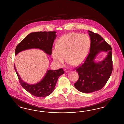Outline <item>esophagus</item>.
Here are the masks:
<instances>
[{
	"label": "esophagus",
	"mask_w": 124,
	"mask_h": 124,
	"mask_svg": "<svg viewBox=\"0 0 124 124\" xmlns=\"http://www.w3.org/2000/svg\"><path fill=\"white\" fill-rule=\"evenodd\" d=\"M65 72H66V73H68V72H69L70 71L69 70H65Z\"/></svg>",
	"instance_id": "34e87169"
}]
</instances>
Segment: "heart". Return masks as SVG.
<instances>
[{"label": "heart", "instance_id": "heart-1", "mask_svg": "<svg viewBox=\"0 0 124 124\" xmlns=\"http://www.w3.org/2000/svg\"><path fill=\"white\" fill-rule=\"evenodd\" d=\"M91 46V40L86 34L74 32L63 36L51 50L52 57L56 64L61 66L65 57L68 65L78 66L85 59Z\"/></svg>", "mask_w": 124, "mask_h": 124}]
</instances>
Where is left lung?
<instances>
[{
	"label": "left lung",
	"mask_w": 124,
	"mask_h": 124,
	"mask_svg": "<svg viewBox=\"0 0 124 124\" xmlns=\"http://www.w3.org/2000/svg\"><path fill=\"white\" fill-rule=\"evenodd\" d=\"M88 31L91 39L90 53L84 63L76 70L79 78L74 84L76 89L83 93H93L102 88L112 71V47L100 35ZM101 52H106L107 56L102 61L96 62L94 59Z\"/></svg>",
	"instance_id": "obj_1"
}]
</instances>
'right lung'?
Returning a JSON list of instances; mask_svg holds the SVG:
<instances>
[{"mask_svg":"<svg viewBox=\"0 0 124 124\" xmlns=\"http://www.w3.org/2000/svg\"><path fill=\"white\" fill-rule=\"evenodd\" d=\"M56 33V31H38L30 33L17 45L15 55L26 50L39 49L50 56L53 42L57 37ZM14 66L21 86L30 93L38 97H45L51 94L55 89L59 76L64 73L62 68L56 70H49L39 82L29 84L21 79L15 65Z\"/></svg>","mask_w":124,"mask_h":124,"instance_id":"1","label":"right lung"}]
</instances>
